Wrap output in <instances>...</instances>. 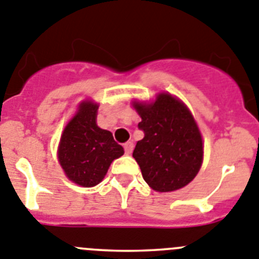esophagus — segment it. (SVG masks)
I'll return each instance as SVG.
<instances>
[{"label":"esophagus","instance_id":"34e87169","mask_svg":"<svg viewBox=\"0 0 259 259\" xmlns=\"http://www.w3.org/2000/svg\"><path fill=\"white\" fill-rule=\"evenodd\" d=\"M132 150H134V144H132V142L124 144V153L127 154V155H130V154L132 153Z\"/></svg>","mask_w":259,"mask_h":259}]
</instances>
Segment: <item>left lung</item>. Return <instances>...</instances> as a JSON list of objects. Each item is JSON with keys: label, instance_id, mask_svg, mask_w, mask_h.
<instances>
[{"label": "left lung", "instance_id": "1", "mask_svg": "<svg viewBox=\"0 0 259 259\" xmlns=\"http://www.w3.org/2000/svg\"><path fill=\"white\" fill-rule=\"evenodd\" d=\"M144 131L134 158L146 184L159 193L186 186L203 163V140L187 106L170 94L162 92L153 103L134 101Z\"/></svg>", "mask_w": 259, "mask_h": 259}]
</instances>
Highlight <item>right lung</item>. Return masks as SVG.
Returning a JSON list of instances; mask_svg holds the SVG:
<instances>
[{
	"mask_svg": "<svg viewBox=\"0 0 259 259\" xmlns=\"http://www.w3.org/2000/svg\"><path fill=\"white\" fill-rule=\"evenodd\" d=\"M99 105L91 100L79 104L74 117L64 128L58 158L66 177L83 187L103 181L114 159L124 154L110 131L96 124Z\"/></svg>",
	"mask_w": 259,
	"mask_h": 259,
	"instance_id": "obj_1",
	"label": "right lung"
}]
</instances>
